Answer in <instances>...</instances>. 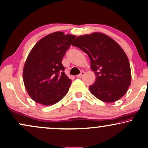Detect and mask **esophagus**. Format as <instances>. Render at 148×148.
I'll list each match as a JSON object with an SVG mask.
<instances>
[{"label": "esophagus", "mask_w": 148, "mask_h": 148, "mask_svg": "<svg viewBox=\"0 0 148 148\" xmlns=\"http://www.w3.org/2000/svg\"><path fill=\"white\" fill-rule=\"evenodd\" d=\"M84 75H85V72H83V71H82V72H80V74H78V75L77 76V77H78V78H82Z\"/></svg>", "instance_id": "esophagus-1"}]
</instances>
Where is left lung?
Returning a JSON list of instances; mask_svg holds the SVG:
<instances>
[{"instance_id":"8db88e82","label":"left lung","mask_w":148,"mask_h":148,"mask_svg":"<svg viewBox=\"0 0 148 148\" xmlns=\"http://www.w3.org/2000/svg\"><path fill=\"white\" fill-rule=\"evenodd\" d=\"M72 46L89 56L91 69L96 80L89 86L95 97L105 102H113L125 95L131 83L128 57L115 40L102 33L78 36Z\"/></svg>"}]
</instances>
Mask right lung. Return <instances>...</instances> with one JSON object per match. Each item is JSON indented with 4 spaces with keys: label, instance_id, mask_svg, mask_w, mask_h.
Instances as JSON below:
<instances>
[{
    "label": "right lung",
    "instance_id": "1",
    "mask_svg": "<svg viewBox=\"0 0 148 148\" xmlns=\"http://www.w3.org/2000/svg\"><path fill=\"white\" fill-rule=\"evenodd\" d=\"M76 38L63 32L41 39L29 52L23 68V81L28 94L42 105L59 102L69 90L72 80L65 75L62 59Z\"/></svg>",
    "mask_w": 148,
    "mask_h": 148
}]
</instances>
